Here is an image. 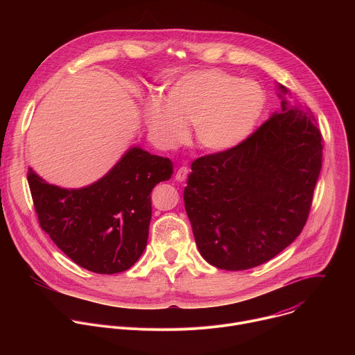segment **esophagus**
<instances>
[{"label":"esophagus","mask_w":355,"mask_h":355,"mask_svg":"<svg viewBox=\"0 0 355 355\" xmlns=\"http://www.w3.org/2000/svg\"><path fill=\"white\" fill-rule=\"evenodd\" d=\"M188 173H189V168H188V167H185V166L180 167V168H178V171H177V174H175V180H177V181H180V182L185 181V180H187V175H188Z\"/></svg>","instance_id":"1"}]
</instances>
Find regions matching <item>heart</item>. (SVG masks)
Masks as SVG:
<instances>
[{
  "instance_id": "obj_1",
  "label": "heart",
  "mask_w": 355,
  "mask_h": 355,
  "mask_svg": "<svg viewBox=\"0 0 355 355\" xmlns=\"http://www.w3.org/2000/svg\"><path fill=\"white\" fill-rule=\"evenodd\" d=\"M264 107L260 84L209 69L178 77L168 85L166 98L151 96L144 116L151 135L166 147L184 141L188 125L193 123L202 148L226 151L250 136Z\"/></svg>"
}]
</instances>
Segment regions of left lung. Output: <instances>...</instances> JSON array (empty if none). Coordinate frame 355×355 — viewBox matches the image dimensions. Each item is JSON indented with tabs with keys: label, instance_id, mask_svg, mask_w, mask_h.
<instances>
[{
	"label": "left lung",
	"instance_id": "left-lung-1",
	"mask_svg": "<svg viewBox=\"0 0 355 355\" xmlns=\"http://www.w3.org/2000/svg\"><path fill=\"white\" fill-rule=\"evenodd\" d=\"M274 112L239 146L191 164L184 202L200 256L216 268L261 266L305 226L323 144L309 110L291 107L278 84Z\"/></svg>",
	"mask_w": 355,
	"mask_h": 355
}]
</instances>
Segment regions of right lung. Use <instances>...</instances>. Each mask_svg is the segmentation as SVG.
Returning <instances> with one entry per match:
<instances>
[{"instance_id":"add662e5","label":"right lung","mask_w":355,"mask_h":355,"mask_svg":"<svg viewBox=\"0 0 355 355\" xmlns=\"http://www.w3.org/2000/svg\"><path fill=\"white\" fill-rule=\"evenodd\" d=\"M170 159L129 148L96 182L66 189L28 171L40 227L77 266L96 274L129 270L143 254L151 219L150 193L170 180Z\"/></svg>"}]
</instances>
